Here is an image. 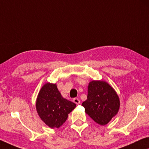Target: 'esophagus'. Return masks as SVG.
Wrapping results in <instances>:
<instances>
[{
    "label": "esophagus",
    "mask_w": 149,
    "mask_h": 149,
    "mask_svg": "<svg viewBox=\"0 0 149 149\" xmlns=\"http://www.w3.org/2000/svg\"><path fill=\"white\" fill-rule=\"evenodd\" d=\"M73 102H74V103L77 104H80V100L79 99V98H73Z\"/></svg>",
    "instance_id": "34e87169"
}]
</instances>
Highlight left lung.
<instances>
[{
    "label": "left lung",
    "instance_id": "8db88e82",
    "mask_svg": "<svg viewBox=\"0 0 149 149\" xmlns=\"http://www.w3.org/2000/svg\"><path fill=\"white\" fill-rule=\"evenodd\" d=\"M82 106L95 122L104 126L117 114L120 100L116 91L107 82L93 81L89 82L87 99Z\"/></svg>",
    "mask_w": 149,
    "mask_h": 149
}]
</instances>
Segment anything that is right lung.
<instances>
[{
  "mask_svg": "<svg viewBox=\"0 0 149 149\" xmlns=\"http://www.w3.org/2000/svg\"><path fill=\"white\" fill-rule=\"evenodd\" d=\"M76 104L62 97L56 84L47 82L42 86L36 102L38 116L49 127L59 128L68 118Z\"/></svg>",
  "mask_w": 149,
  "mask_h": 149,
  "instance_id": "add662e5",
  "label": "right lung"
}]
</instances>
